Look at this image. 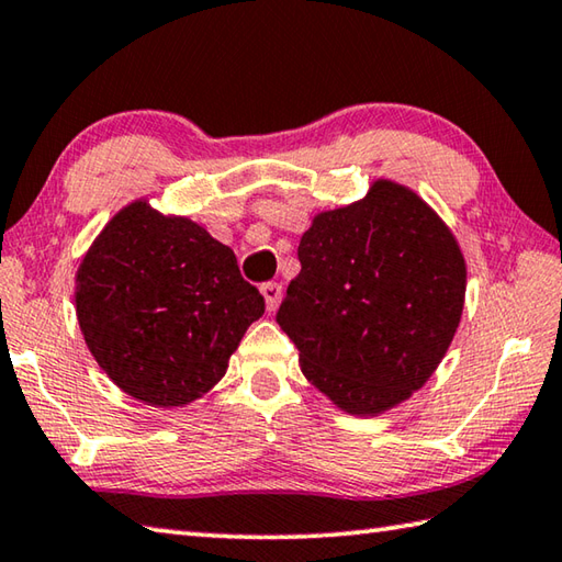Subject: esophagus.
Wrapping results in <instances>:
<instances>
[{
  "mask_svg": "<svg viewBox=\"0 0 562 562\" xmlns=\"http://www.w3.org/2000/svg\"><path fill=\"white\" fill-rule=\"evenodd\" d=\"M260 292H262L265 302H268V310L270 312H274V310L280 307V300H282V284L280 282H265L262 288H260Z\"/></svg>",
  "mask_w": 562,
  "mask_h": 562,
  "instance_id": "esophagus-1",
  "label": "esophagus"
}]
</instances>
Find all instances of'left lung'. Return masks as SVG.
I'll list each match as a JSON object with an SVG mask.
<instances>
[{"mask_svg":"<svg viewBox=\"0 0 562 562\" xmlns=\"http://www.w3.org/2000/svg\"><path fill=\"white\" fill-rule=\"evenodd\" d=\"M297 258L278 324L312 385L346 413L379 415L430 379L462 316L467 268L417 193L375 181L363 201L319 213Z\"/></svg>","mask_w":562,"mask_h":562,"instance_id":"left-lung-1","label":"left lung"}]
</instances>
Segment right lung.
<instances>
[{
    "mask_svg": "<svg viewBox=\"0 0 562 562\" xmlns=\"http://www.w3.org/2000/svg\"><path fill=\"white\" fill-rule=\"evenodd\" d=\"M76 312L90 353L122 391L175 407L223 379L265 300L206 228L135 201L80 262Z\"/></svg>",
    "mask_w": 562,
    "mask_h": 562,
    "instance_id": "add662e5",
    "label": "right lung"
}]
</instances>
